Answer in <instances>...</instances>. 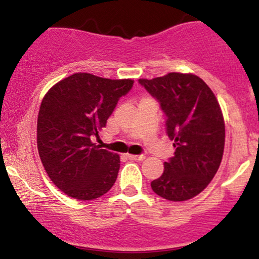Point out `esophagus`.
<instances>
[{"label":"esophagus","instance_id":"esophagus-1","mask_svg":"<svg viewBox=\"0 0 259 259\" xmlns=\"http://www.w3.org/2000/svg\"><path fill=\"white\" fill-rule=\"evenodd\" d=\"M127 158L132 160H142L145 158L144 154H127Z\"/></svg>","mask_w":259,"mask_h":259}]
</instances>
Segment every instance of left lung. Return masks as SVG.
Instances as JSON below:
<instances>
[{
  "label": "left lung",
  "mask_w": 259,
  "mask_h": 259,
  "mask_svg": "<svg viewBox=\"0 0 259 259\" xmlns=\"http://www.w3.org/2000/svg\"><path fill=\"white\" fill-rule=\"evenodd\" d=\"M139 84L157 100L165 115V132L174 141V156L151 183L154 194L186 201L206 189L221 165L225 125L214 94L194 74L169 73Z\"/></svg>",
  "instance_id": "obj_1"
}]
</instances>
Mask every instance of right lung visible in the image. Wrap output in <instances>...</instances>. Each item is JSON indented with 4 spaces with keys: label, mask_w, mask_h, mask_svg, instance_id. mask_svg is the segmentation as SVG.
<instances>
[{
    "label": "right lung",
    "mask_w": 259,
    "mask_h": 259,
    "mask_svg": "<svg viewBox=\"0 0 259 259\" xmlns=\"http://www.w3.org/2000/svg\"><path fill=\"white\" fill-rule=\"evenodd\" d=\"M134 80H111L76 73L45 95L37 117V150L52 183L75 200L107 194L117 180L120 159L92 144Z\"/></svg>",
    "instance_id": "right-lung-1"
}]
</instances>
